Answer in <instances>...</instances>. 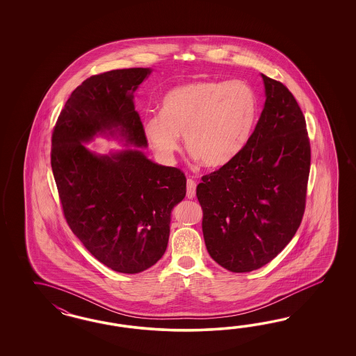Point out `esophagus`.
Listing matches in <instances>:
<instances>
[{
    "label": "esophagus",
    "mask_w": 356,
    "mask_h": 356,
    "mask_svg": "<svg viewBox=\"0 0 356 356\" xmlns=\"http://www.w3.org/2000/svg\"><path fill=\"white\" fill-rule=\"evenodd\" d=\"M195 186H197V184L193 179H188V181H186V197L192 200L195 197Z\"/></svg>",
    "instance_id": "34e87169"
}]
</instances>
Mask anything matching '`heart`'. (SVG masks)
<instances>
[{"label":"heart","instance_id":"heart-1","mask_svg":"<svg viewBox=\"0 0 356 356\" xmlns=\"http://www.w3.org/2000/svg\"><path fill=\"white\" fill-rule=\"evenodd\" d=\"M257 115V97L243 81H201L176 87L162 100V115L143 120V133L163 158L186 149L206 167H223L243 150Z\"/></svg>","mask_w":356,"mask_h":356}]
</instances>
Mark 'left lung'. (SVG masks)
<instances>
[{
	"label": "left lung",
	"mask_w": 356,
	"mask_h": 356,
	"mask_svg": "<svg viewBox=\"0 0 356 356\" xmlns=\"http://www.w3.org/2000/svg\"><path fill=\"white\" fill-rule=\"evenodd\" d=\"M266 100L234 161L202 176L197 198L211 259L234 273L266 265L302 223L311 170L305 118L291 91L262 74Z\"/></svg>",
	"instance_id": "1"
}]
</instances>
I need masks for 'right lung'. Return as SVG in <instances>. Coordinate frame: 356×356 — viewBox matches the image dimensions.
Masks as SVG:
<instances>
[{
  "label": "right lung",
  "mask_w": 356,
  "mask_h": 356,
  "mask_svg": "<svg viewBox=\"0 0 356 356\" xmlns=\"http://www.w3.org/2000/svg\"><path fill=\"white\" fill-rule=\"evenodd\" d=\"M150 73L130 67L87 78L65 103L52 133L51 165L67 226L97 261L125 274L162 259L186 177L142 151L95 155L83 142L118 131L130 145L146 147L133 92Z\"/></svg>",
  "instance_id": "add662e5"
}]
</instances>
